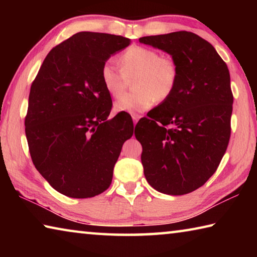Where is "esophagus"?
<instances>
[{
    "mask_svg": "<svg viewBox=\"0 0 257 257\" xmlns=\"http://www.w3.org/2000/svg\"><path fill=\"white\" fill-rule=\"evenodd\" d=\"M141 119V115H138V114H134L133 115V121H134V124L136 125V123L138 122V120Z\"/></svg>",
    "mask_w": 257,
    "mask_h": 257,
    "instance_id": "34e87169",
    "label": "esophagus"
}]
</instances>
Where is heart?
I'll return each mask as SVG.
<instances>
[{
  "instance_id": "1",
  "label": "heart",
  "mask_w": 257,
  "mask_h": 257,
  "mask_svg": "<svg viewBox=\"0 0 257 257\" xmlns=\"http://www.w3.org/2000/svg\"><path fill=\"white\" fill-rule=\"evenodd\" d=\"M121 72L111 61L103 64L101 81L108 95L119 96L125 80L135 77V92L123 94L114 103L115 112L130 114L144 112L155 104L164 101L173 93L178 80V67L175 61L160 56L155 50L144 46H132L119 58Z\"/></svg>"
}]
</instances>
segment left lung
Segmentation results:
<instances>
[{
  "mask_svg": "<svg viewBox=\"0 0 257 257\" xmlns=\"http://www.w3.org/2000/svg\"><path fill=\"white\" fill-rule=\"evenodd\" d=\"M139 43L170 54L178 67L173 93L135 128L145 178L160 193H191L213 176L227 150L233 103L228 67L194 33L141 37Z\"/></svg>",
  "mask_w": 257,
  "mask_h": 257,
  "instance_id": "8db88e82",
  "label": "left lung"
}]
</instances>
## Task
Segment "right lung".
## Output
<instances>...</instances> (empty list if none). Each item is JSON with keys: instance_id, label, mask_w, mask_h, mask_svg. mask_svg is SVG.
I'll return each mask as SVG.
<instances>
[{"instance_id": "add662e5", "label": "right lung", "mask_w": 257, "mask_h": 257, "mask_svg": "<svg viewBox=\"0 0 257 257\" xmlns=\"http://www.w3.org/2000/svg\"><path fill=\"white\" fill-rule=\"evenodd\" d=\"M130 44L115 35L80 32L50 51L30 87L25 132L33 163L44 179L72 198L111 185L132 116L108 119L112 99L101 81L103 64Z\"/></svg>"}]
</instances>
